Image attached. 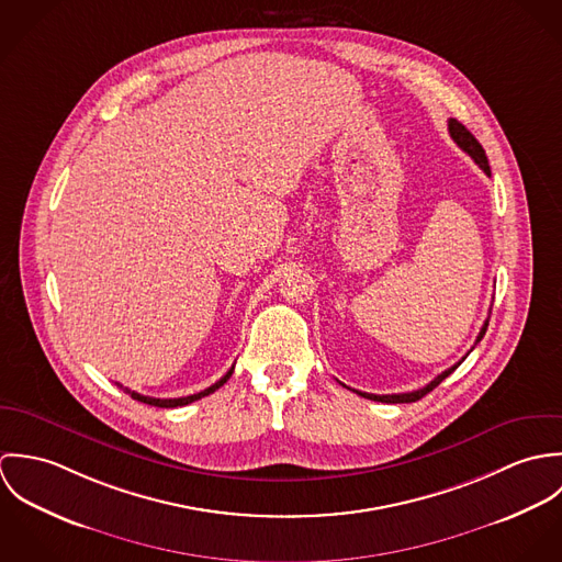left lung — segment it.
Masks as SVG:
<instances>
[{"label": "left lung", "instance_id": "8db88e82", "mask_svg": "<svg viewBox=\"0 0 562 562\" xmlns=\"http://www.w3.org/2000/svg\"><path fill=\"white\" fill-rule=\"evenodd\" d=\"M448 132H450V136H452V140L472 158V160L476 161L479 166H481L482 170H484V175H488L491 177V168H488V160H486V154H484V149H482L481 143L474 138V134L463 125V123H459L457 119H450L448 121ZM491 314V312H488ZM486 326H488V321H484L482 324L481 333H479V337H476V344L481 341L482 337H484V333H486ZM465 359V357H463ZM461 359V361H463ZM461 361L459 363H454L452 368H448L446 372H441L437 379H432L428 385H424L422 390H415V392H406V394H385V396H376V394H366V392H357V390H352V392H357L359 396H363V398H368V401H376V402H387V404H398V402H415L419 401V398H424L428 392H432L443 379H448L459 366H461Z\"/></svg>", "mask_w": 562, "mask_h": 562}]
</instances>
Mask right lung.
I'll use <instances>...</instances> for the list:
<instances>
[{
	"mask_svg": "<svg viewBox=\"0 0 562 562\" xmlns=\"http://www.w3.org/2000/svg\"><path fill=\"white\" fill-rule=\"evenodd\" d=\"M234 374V368L221 379V381H216L212 387H207V390H203V392H199V394H192V396H183V398H151V396H143V394H136V392H132V390H127V387H123V385H119L125 394H130L134 401L145 402V404H151V406H160V408H175V406H183V404H190V402L201 401V398H205V396H210V394H214L218 387H223L227 381H229V376Z\"/></svg>",
	"mask_w": 562,
	"mask_h": 562,
	"instance_id": "1",
	"label": "right lung"
}]
</instances>
